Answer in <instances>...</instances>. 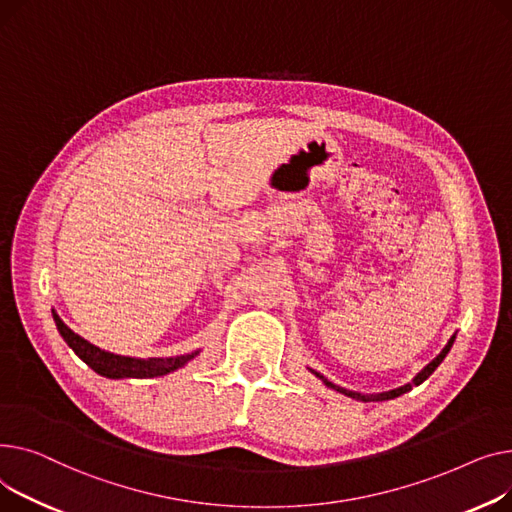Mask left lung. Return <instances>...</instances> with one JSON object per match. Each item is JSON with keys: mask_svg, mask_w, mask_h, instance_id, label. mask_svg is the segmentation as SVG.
Returning <instances> with one entry per match:
<instances>
[{"mask_svg": "<svg viewBox=\"0 0 512 512\" xmlns=\"http://www.w3.org/2000/svg\"><path fill=\"white\" fill-rule=\"evenodd\" d=\"M453 343H455V335L450 337V341L446 343V347L440 351V355L436 357V359H432V362L419 372L415 378H413V382H409V384H405V386H401V388H395V390H390V393H382V395H374V397H364V395H359V393H351V390H343V388H339V386H335V384H330L328 380H324L320 374H316V376H320L322 380H324V384H328V386H333V388H337V390H341V393H345L347 397H353V399H364V401H386V399H395V397H399V395H403V393H407V390H411L413 386H417V384H422L438 366H440V362L442 359L446 357V353L450 351V347H453Z\"/></svg>", "mask_w": 512, "mask_h": 512, "instance_id": "1", "label": "left lung"}]
</instances>
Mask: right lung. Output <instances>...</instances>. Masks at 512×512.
<instances>
[{
  "label": "right lung",
  "instance_id": "obj_1",
  "mask_svg": "<svg viewBox=\"0 0 512 512\" xmlns=\"http://www.w3.org/2000/svg\"><path fill=\"white\" fill-rule=\"evenodd\" d=\"M53 320H55L59 335L64 337V341L72 347V351L82 359V362L88 368H93L97 374H101L105 378H153V376H163V374H169L177 368H182L188 362V359H192L196 355V353H188V355H179V357H148V359L113 355L109 351H103L95 345H90L82 337H78L74 330H70L55 312H53Z\"/></svg>",
  "mask_w": 512,
  "mask_h": 512
}]
</instances>
